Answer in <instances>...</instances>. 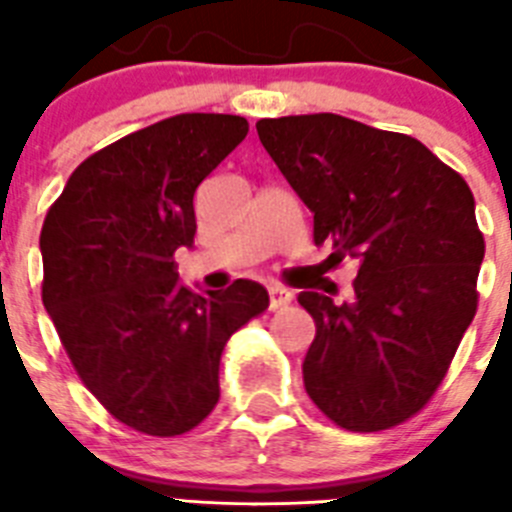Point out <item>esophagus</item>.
<instances>
[{
    "instance_id": "1",
    "label": "esophagus",
    "mask_w": 512,
    "mask_h": 512,
    "mask_svg": "<svg viewBox=\"0 0 512 512\" xmlns=\"http://www.w3.org/2000/svg\"><path fill=\"white\" fill-rule=\"evenodd\" d=\"M292 299H294L292 289L281 287V284H274V287H269V307L274 309V312H276V309L287 307Z\"/></svg>"
}]
</instances>
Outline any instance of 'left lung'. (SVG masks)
Masks as SVG:
<instances>
[{
	"label": "left lung",
	"instance_id": "left-lung-1",
	"mask_svg": "<svg viewBox=\"0 0 512 512\" xmlns=\"http://www.w3.org/2000/svg\"><path fill=\"white\" fill-rule=\"evenodd\" d=\"M259 139L314 213V246L358 259L353 302L302 292L317 335L304 388L348 431L419 414L477 312L485 238L464 177L419 139L337 114L261 119Z\"/></svg>",
	"mask_w": 512,
	"mask_h": 512
}]
</instances>
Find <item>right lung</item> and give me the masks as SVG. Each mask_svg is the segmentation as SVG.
Masks as SVG:
<instances>
[{
	"mask_svg": "<svg viewBox=\"0 0 512 512\" xmlns=\"http://www.w3.org/2000/svg\"><path fill=\"white\" fill-rule=\"evenodd\" d=\"M231 114H177L83 159L40 233L42 304L83 386L149 437L195 429L220 398V355L266 312L261 284L195 294L175 251L195 238V190L246 139Z\"/></svg>",
	"mask_w": 512,
	"mask_h": 512,
	"instance_id": "right-lung-1",
	"label": "right lung"
}]
</instances>
